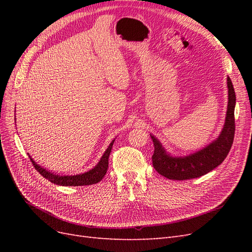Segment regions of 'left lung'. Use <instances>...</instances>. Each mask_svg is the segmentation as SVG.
<instances>
[{
    "mask_svg": "<svg viewBox=\"0 0 252 252\" xmlns=\"http://www.w3.org/2000/svg\"><path fill=\"white\" fill-rule=\"evenodd\" d=\"M227 85L228 107L225 125L219 139L212 142L207 147L187 157H172L165 151L162 144L156 136L151 134L155 145L152 165L159 174L169 180H189L202 177L223 163L231 149L235 131V93L229 77L227 78Z\"/></svg>",
    "mask_w": 252,
    "mask_h": 252,
    "instance_id": "left-lung-1",
    "label": "left lung"
}]
</instances>
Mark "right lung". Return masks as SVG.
Returning a JSON list of instances; mask_svg holds the SVG:
<instances>
[{"label": "right lung", "mask_w": 252, "mask_h": 252, "mask_svg": "<svg viewBox=\"0 0 252 252\" xmlns=\"http://www.w3.org/2000/svg\"><path fill=\"white\" fill-rule=\"evenodd\" d=\"M114 140L110 143L108 148L106 149L104 152L103 157L101 158L100 162L97 163V165L93 168L91 170L82 173V174H77V175H58L52 173L50 171H47L46 169H44L43 167L37 165L33 159L30 158V161H32L33 167L35 168L36 171H39L41 175L45 179H47L50 181L53 184L61 185V186H85V185H93L96 184V183L100 182L104 177L106 172H107L108 168V158L109 155L111 152V148L113 145Z\"/></svg>", "instance_id": "obj_1"}]
</instances>
